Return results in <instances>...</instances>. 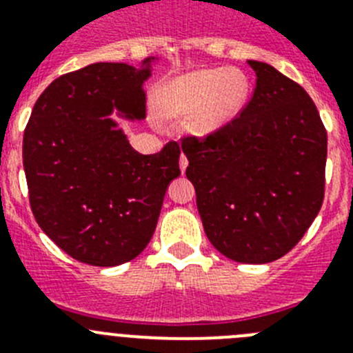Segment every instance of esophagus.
Here are the masks:
<instances>
[{
	"label": "esophagus",
	"instance_id": "34e87169",
	"mask_svg": "<svg viewBox=\"0 0 353 353\" xmlns=\"http://www.w3.org/2000/svg\"><path fill=\"white\" fill-rule=\"evenodd\" d=\"M187 164H189V161H187V157L185 155H180V170H182V173H185V170H187Z\"/></svg>",
	"mask_w": 353,
	"mask_h": 353
}]
</instances>
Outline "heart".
<instances>
[{
	"label": "heart",
	"mask_w": 353,
	"mask_h": 353,
	"mask_svg": "<svg viewBox=\"0 0 353 353\" xmlns=\"http://www.w3.org/2000/svg\"><path fill=\"white\" fill-rule=\"evenodd\" d=\"M249 99V79L236 68H199L166 81L155 92L159 114H186L187 132L207 138L235 120Z\"/></svg>",
	"instance_id": "heart-1"
}]
</instances>
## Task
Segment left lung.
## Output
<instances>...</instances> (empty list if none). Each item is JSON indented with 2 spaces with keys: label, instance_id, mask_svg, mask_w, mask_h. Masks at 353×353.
I'll return each mask as SVG.
<instances>
[{
  "label": "left lung",
  "instance_id": "1",
  "mask_svg": "<svg viewBox=\"0 0 353 353\" xmlns=\"http://www.w3.org/2000/svg\"><path fill=\"white\" fill-rule=\"evenodd\" d=\"M248 63L256 88L244 111L207 139L185 138L182 152L212 245L260 265L292 251L322 208L327 132L301 84Z\"/></svg>",
  "mask_w": 353,
  "mask_h": 353
}]
</instances>
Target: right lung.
Instances as JSON below:
<instances>
[{"label":"right lung","instance_id":"1","mask_svg":"<svg viewBox=\"0 0 353 353\" xmlns=\"http://www.w3.org/2000/svg\"><path fill=\"white\" fill-rule=\"evenodd\" d=\"M155 60L65 74L31 111L23 139L31 210L43 233L81 263L117 267L138 256L180 174L179 143L143 155L111 118L114 111L125 120L145 118L143 84Z\"/></svg>","mask_w":353,"mask_h":353}]
</instances>
